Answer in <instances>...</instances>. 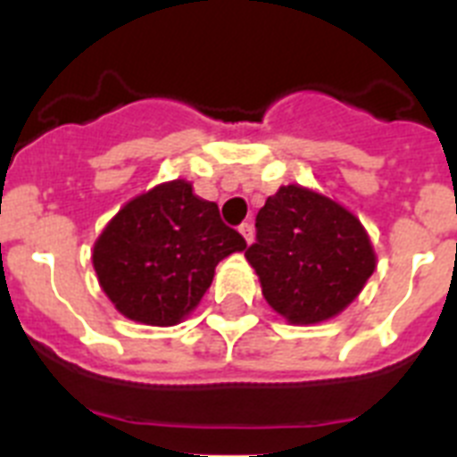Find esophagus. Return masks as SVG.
Returning <instances> with one entry per match:
<instances>
[{
	"label": "esophagus",
	"instance_id": "esophagus-1",
	"mask_svg": "<svg viewBox=\"0 0 457 457\" xmlns=\"http://www.w3.org/2000/svg\"><path fill=\"white\" fill-rule=\"evenodd\" d=\"M240 233H242V237L247 240V245H252V242H253V226L249 224V221H245V224L240 226Z\"/></svg>",
	"mask_w": 457,
	"mask_h": 457
}]
</instances>
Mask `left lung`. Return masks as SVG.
Instances as JSON below:
<instances>
[{
    "label": "left lung",
    "mask_w": 457,
    "mask_h": 457,
    "mask_svg": "<svg viewBox=\"0 0 457 457\" xmlns=\"http://www.w3.org/2000/svg\"><path fill=\"white\" fill-rule=\"evenodd\" d=\"M245 258L256 270L265 302L290 325L338 316L378 265L359 217L302 185H281L268 196Z\"/></svg>",
    "instance_id": "1"
}]
</instances>
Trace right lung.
<instances>
[{
  "instance_id": "1",
  "label": "right lung",
  "mask_w": 457,
  "mask_h": 457,
  "mask_svg": "<svg viewBox=\"0 0 457 457\" xmlns=\"http://www.w3.org/2000/svg\"><path fill=\"white\" fill-rule=\"evenodd\" d=\"M247 242L212 201L179 179L155 185L116 212L93 245L98 284L120 316L171 327L199 306L220 261Z\"/></svg>"
}]
</instances>
